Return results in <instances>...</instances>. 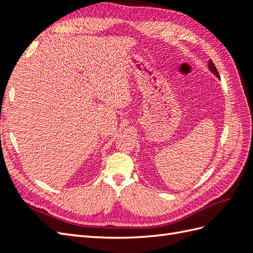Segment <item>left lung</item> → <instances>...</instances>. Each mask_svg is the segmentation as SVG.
<instances>
[{
	"label": "left lung",
	"instance_id": "8db88e82",
	"mask_svg": "<svg viewBox=\"0 0 253 253\" xmlns=\"http://www.w3.org/2000/svg\"><path fill=\"white\" fill-rule=\"evenodd\" d=\"M208 68H209V70L211 72H212L216 78H220V75H219V72H218V70H216V68H215V66L213 64V62L212 61H209V63H208Z\"/></svg>",
	"mask_w": 253,
	"mask_h": 253
}]
</instances>
